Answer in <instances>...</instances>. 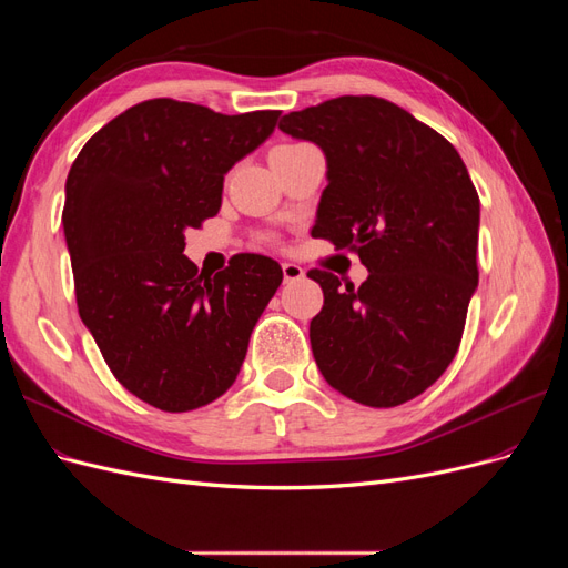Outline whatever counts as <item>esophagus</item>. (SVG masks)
<instances>
[{"instance_id":"esophagus-1","label":"esophagus","mask_w":568,"mask_h":568,"mask_svg":"<svg viewBox=\"0 0 568 568\" xmlns=\"http://www.w3.org/2000/svg\"><path fill=\"white\" fill-rule=\"evenodd\" d=\"M282 272H284V282L286 284H294L301 282L305 277V270L296 263H282Z\"/></svg>"}]
</instances>
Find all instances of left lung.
I'll return each mask as SVG.
<instances>
[{"label":"left lung","mask_w":568,"mask_h":568,"mask_svg":"<svg viewBox=\"0 0 568 568\" xmlns=\"http://www.w3.org/2000/svg\"><path fill=\"white\" fill-rule=\"evenodd\" d=\"M317 144L326 189L315 239L369 270L353 288L311 270L324 305L311 322L315 363L332 388L369 407L417 398L448 369L478 284V194L457 149L379 97H338L282 118Z\"/></svg>","instance_id":"obj_1"}]
</instances>
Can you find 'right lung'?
<instances>
[{
	"label": "right lung",
	"mask_w": 568,
	"mask_h": 568,
	"mask_svg": "<svg viewBox=\"0 0 568 568\" xmlns=\"http://www.w3.org/2000/svg\"><path fill=\"white\" fill-rule=\"evenodd\" d=\"M280 113L149 99L101 128L68 173L61 222L78 313L115 379L163 412L203 407L234 384L282 284L267 255L239 253L215 277L184 255V232L217 215L230 168Z\"/></svg>",
	"instance_id": "obj_1"
}]
</instances>
